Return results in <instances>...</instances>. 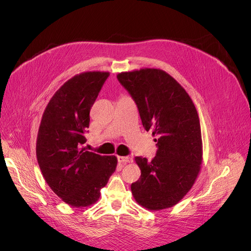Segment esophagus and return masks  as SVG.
I'll return each mask as SVG.
<instances>
[{
    "label": "esophagus",
    "instance_id": "34e87169",
    "mask_svg": "<svg viewBox=\"0 0 251 251\" xmlns=\"http://www.w3.org/2000/svg\"><path fill=\"white\" fill-rule=\"evenodd\" d=\"M118 161L122 163V164H127V163H131L133 161L132 155H126V156H118Z\"/></svg>",
    "mask_w": 251,
    "mask_h": 251
}]
</instances>
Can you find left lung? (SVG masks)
Masks as SVG:
<instances>
[{"mask_svg":"<svg viewBox=\"0 0 251 251\" xmlns=\"http://www.w3.org/2000/svg\"><path fill=\"white\" fill-rule=\"evenodd\" d=\"M135 101L142 125L156 136V153L149 162L136 156L140 178L131 184L135 201L151 210L177 204L191 189L202 162L200 118L195 105L175 79L161 69L117 75Z\"/></svg>","mask_w":251,"mask_h":251,"instance_id":"1","label":"left lung"}]
</instances>
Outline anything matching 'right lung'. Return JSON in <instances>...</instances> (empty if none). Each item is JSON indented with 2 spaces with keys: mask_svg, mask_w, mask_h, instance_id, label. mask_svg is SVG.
<instances>
[{
  "mask_svg": "<svg viewBox=\"0 0 251 251\" xmlns=\"http://www.w3.org/2000/svg\"><path fill=\"white\" fill-rule=\"evenodd\" d=\"M109 72H84L66 81L44 112L36 140L43 176L60 199L74 207L95 203L115 172L117 157L85 151L89 112Z\"/></svg>",
  "mask_w": 251,
  "mask_h": 251,
  "instance_id": "add662e5",
  "label": "right lung"
}]
</instances>
